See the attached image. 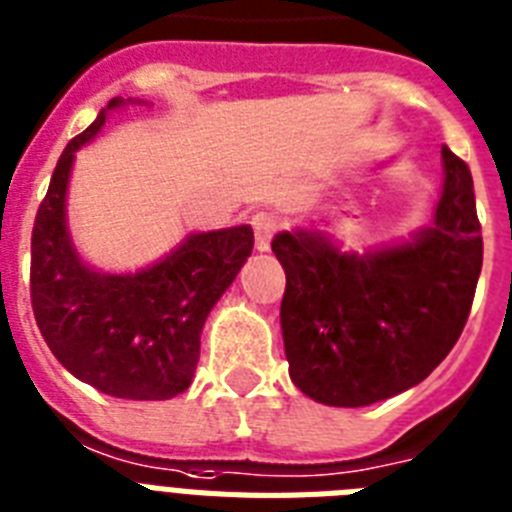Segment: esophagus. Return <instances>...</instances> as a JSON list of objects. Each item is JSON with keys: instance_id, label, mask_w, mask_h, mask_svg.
I'll use <instances>...</instances> for the list:
<instances>
[{"instance_id": "34e87169", "label": "esophagus", "mask_w": 512, "mask_h": 512, "mask_svg": "<svg viewBox=\"0 0 512 512\" xmlns=\"http://www.w3.org/2000/svg\"><path fill=\"white\" fill-rule=\"evenodd\" d=\"M249 223H252V228H255L257 249H268L273 234L281 228V220H278V215L273 213H255Z\"/></svg>"}]
</instances>
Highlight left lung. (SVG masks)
<instances>
[{"label": "left lung", "instance_id": "obj_1", "mask_svg": "<svg viewBox=\"0 0 512 512\" xmlns=\"http://www.w3.org/2000/svg\"><path fill=\"white\" fill-rule=\"evenodd\" d=\"M444 191L434 226L365 255L323 234L284 231L281 299L289 376L315 402L365 407L421 384L450 355L484 263L471 170L442 147Z\"/></svg>", "mask_w": 512, "mask_h": 512}]
</instances>
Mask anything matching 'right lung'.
<instances>
[{
  "instance_id": "obj_1",
  "label": "right lung",
  "mask_w": 512,
  "mask_h": 512,
  "mask_svg": "<svg viewBox=\"0 0 512 512\" xmlns=\"http://www.w3.org/2000/svg\"><path fill=\"white\" fill-rule=\"evenodd\" d=\"M123 105L110 99L57 160L33 223L31 305L44 342L73 376L120 400H170L189 389L202 326L252 255L255 234L249 226L191 234L160 263L120 276L83 263L65 223L70 168L107 112Z\"/></svg>"
}]
</instances>
